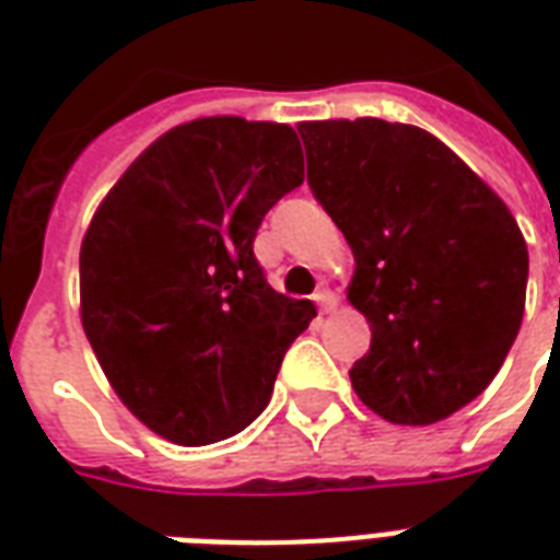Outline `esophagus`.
<instances>
[{"label":"esophagus","mask_w":560,"mask_h":560,"mask_svg":"<svg viewBox=\"0 0 560 560\" xmlns=\"http://www.w3.org/2000/svg\"><path fill=\"white\" fill-rule=\"evenodd\" d=\"M314 302L319 305V311H323V314H331L334 307H337V293L328 288H319L314 293Z\"/></svg>","instance_id":"34e87169"}]
</instances>
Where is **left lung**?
Masks as SVG:
<instances>
[{"instance_id":"left-lung-1","label":"left lung","mask_w":560,"mask_h":560,"mask_svg":"<svg viewBox=\"0 0 560 560\" xmlns=\"http://www.w3.org/2000/svg\"><path fill=\"white\" fill-rule=\"evenodd\" d=\"M299 136L307 186L358 261L349 302L372 328L351 386L392 424L453 416L521 331L529 253L517 220L427 130L340 118Z\"/></svg>"}]
</instances>
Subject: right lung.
<instances>
[{
  "label": "right lung",
  "mask_w": 560,
  "mask_h": 560,
  "mask_svg": "<svg viewBox=\"0 0 560 560\" xmlns=\"http://www.w3.org/2000/svg\"><path fill=\"white\" fill-rule=\"evenodd\" d=\"M302 179L293 127L197 118L156 139L95 211L83 331L118 398L162 439L220 442L270 404L316 307L270 288L253 241Z\"/></svg>",
  "instance_id": "1"
}]
</instances>
